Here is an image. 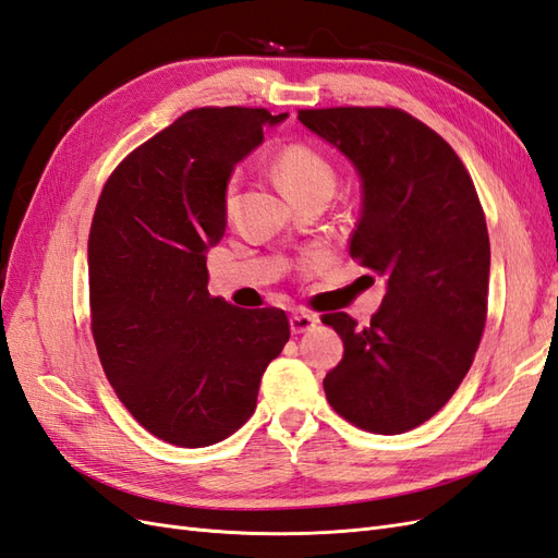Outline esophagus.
<instances>
[{"instance_id":"34e87169","label":"esophagus","mask_w":558,"mask_h":558,"mask_svg":"<svg viewBox=\"0 0 558 558\" xmlns=\"http://www.w3.org/2000/svg\"><path fill=\"white\" fill-rule=\"evenodd\" d=\"M318 325V316H313V313H306V311H294L290 316V330L292 335H302V332H308L313 330V327Z\"/></svg>"}]
</instances>
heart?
Instances as JSON below:
<instances>
[{
	"mask_svg": "<svg viewBox=\"0 0 558 558\" xmlns=\"http://www.w3.org/2000/svg\"><path fill=\"white\" fill-rule=\"evenodd\" d=\"M276 179L292 203L306 195H327L335 193L337 171L323 153H318L308 143H288L276 155L274 162ZM238 205V177L233 174L226 181L223 189V211L231 217Z\"/></svg>",
	"mask_w": 558,
	"mask_h": 558,
	"instance_id": "1",
	"label": "heart"
}]
</instances>
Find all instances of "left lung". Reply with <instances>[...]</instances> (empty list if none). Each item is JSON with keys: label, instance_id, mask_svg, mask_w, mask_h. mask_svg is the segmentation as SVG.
Instances as JSON below:
<instances>
[{"label": "left lung", "instance_id": "left-lung-1", "mask_svg": "<svg viewBox=\"0 0 558 558\" xmlns=\"http://www.w3.org/2000/svg\"><path fill=\"white\" fill-rule=\"evenodd\" d=\"M299 122L359 169L349 254L387 278L369 325L323 316L344 341L327 403L365 432L405 434L450 401L481 344L490 240L478 193L450 143L401 108H311Z\"/></svg>", "mask_w": 558, "mask_h": 558}]
</instances>
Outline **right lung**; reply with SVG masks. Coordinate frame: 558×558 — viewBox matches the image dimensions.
I'll return each instance as SVG.
<instances>
[{
  "label": "right lung",
  "instance_id": "1",
  "mask_svg": "<svg viewBox=\"0 0 558 558\" xmlns=\"http://www.w3.org/2000/svg\"><path fill=\"white\" fill-rule=\"evenodd\" d=\"M266 108H195L108 177L89 231L92 335L132 417L171 446H214L256 408L290 339L282 308H238L207 292L226 231L233 165L264 141Z\"/></svg>",
  "mask_w": 558,
  "mask_h": 558
}]
</instances>
